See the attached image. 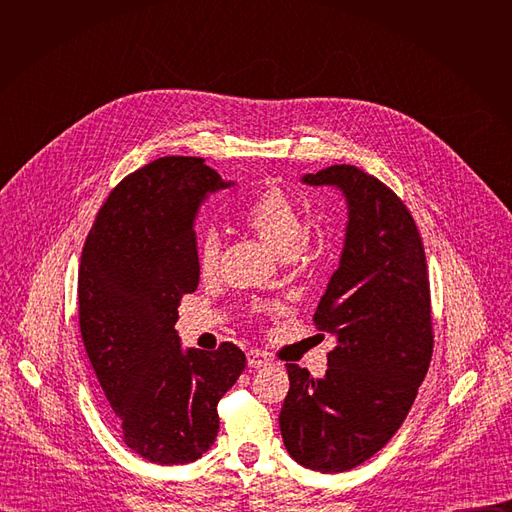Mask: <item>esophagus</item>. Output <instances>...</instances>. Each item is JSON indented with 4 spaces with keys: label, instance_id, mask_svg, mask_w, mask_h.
<instances>
[{
    "label": "esophagus",
    "instance_id": "1",
    "mask_svg": "<svg viewBox=\"0 0 512 512\" xmlns=\"http://www.w3.org/2000/svg\"><path fill=\"white\" fill-rule=\"evenodd\" d=\"M269 362H271V358H269L263 350H249V352H247V364H249L251 369L267 367Z\"/></svg>",
    "mask_w": 512,
    "mask_h": 512
}]
</instances>
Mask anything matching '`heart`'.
Segmentation results:
<instances>
[{
  "label": "heart",
  "instance_id": "heart-1",
  "mask_svg": "<svg viewBox=\"0 0 512 512\" xmlns=\"http://www.w3.org/2000/svg\"><path fill=\"white\" fill-rule=\"evenodd\" d=\"M241 221L279 257H294L306 239L300 206L279 188H265L241 212ZM221 267V241L206 231L196 249V269L202 279H212Z\"/></svg>",
  "mask_w": 512,
  "mask_h": 512
}]
</instances>
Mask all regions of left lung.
<instances>
[{
  "label": "left lung",
  "instance_id": "left-lung-1",
  "mask_svg": "<svg viewBox=\"0 0 512 512\" xmlns=\"http://www.w3.org/2000/svg\"><path fill=\"white\" fill-rule=\"evenodd\" d=\"M348 204L340 265L314 324L336 338L314 379L285 364L279 413L285 450L304 468L336 474L375 456L405 421L433 352L425 251L403 200L375 176L340 164L306 174Z\"/></svg>",
  "mask_w": 512,
  "mask_h": 512
}]
</instances>
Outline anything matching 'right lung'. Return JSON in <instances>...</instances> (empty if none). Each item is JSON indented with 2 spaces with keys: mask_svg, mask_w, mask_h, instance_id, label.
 I'll return each instance as SVG.
<instances>
[{
  "mask_svg": "<svg viewBox=\"0 0 512 512\" xmlns=\"http://www.w3.org/2000/svg\"><path fill=\"white\" fill-rule=\"evenodd\" d=\"M229 186L202 158H160L113 188L83 247V342L121 440L154 464H188L214 444L216 405L247 364L233 342L182 350L174 328L200 277L196 212Z\"/></svg>",
  "mask_w": 512,
  "mask_h": 512,
  "instance_id": "obj_1",
  "label": "right lung"
}]
</instances>
